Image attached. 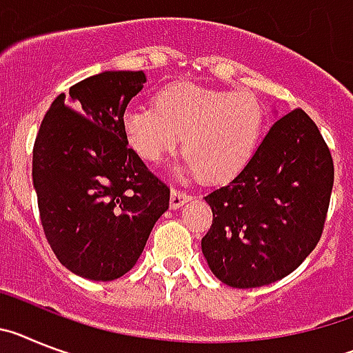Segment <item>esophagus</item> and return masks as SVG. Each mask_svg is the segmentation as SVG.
I'll list each match as a JSON object with an SVG mask.
<instances>
[{"mask_svg":"<svg viewBox=\"0 0 353 353\" xmlns=\"http://www.w3.org/2000/svg\"><path fill=\"white\" fill-rule=\"evenodd\" d=\"M188 201H192V195L188 192H181V190L172 188V192H170V208L172 210H177V208H181Z\"/></svg>","mask_w":353,"mask_h":353,"instance_id":"esophagus-1","label":"esophagus"}]
</instances>
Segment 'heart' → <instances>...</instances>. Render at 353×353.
Masks as SVG:
<instances>
[{
	"label": "heart",
	"instance_id": "1",
	"mask_svg": "<svg viewBox=\"0 0 353 353\" xmlns=\"http://www.w3.org/2000/svg\"><path fill=\"white\" fill-rule=\"evenodd\" d=\"M128 142L147 161L172 154L183 137L177 176L228 181L254 158L265 128V110L247 90H222L176 83L156 96V104H130L122 115Z\"/></svg>",
	"mask_w": 353,
	"mask_h": 353
}]
</instances>
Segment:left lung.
I'll return each instance as SVG.
<instances>
[{
  "label": "left lung",
  "mask_w": 353,
  "mask_h": 353,
  "mask_svg": "<svg viewBox=\"0 0 353 353\" xmlns=\"http://www.w3.org/2000/svg\"><path fill=\"white\" fill-rule=\"evenodd\" d=\"M334 163L304 110L279 119L249 165L206 195L213 223L202 238L208 266L231 288H259L290 275L320 241Z\"/></svg>",
  "instance_id": "8db88e82"
}]
</instances>
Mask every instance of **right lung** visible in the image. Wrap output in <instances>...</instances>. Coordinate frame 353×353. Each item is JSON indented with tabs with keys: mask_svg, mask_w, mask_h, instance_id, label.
I'll return each instance as SVG.
<instances>
[{
	"mask_svg": "<svg viewBox=\"0 0 353 353\" xmlns=\"http://www.w3.org/2000/svg\"><path fill=\"white\" fill-rule=\"evenodd\" d=\"M143 70H104L60 94L33 147V188L48 243L65 268L113 281L139 261L170 190L128 147L122 115Z\"/></svg>",
	"mask_w": 353,
	"mask_h": 353,
	"instance_id": "add662e5",
	"label": "right lung"
}]
</instances>
